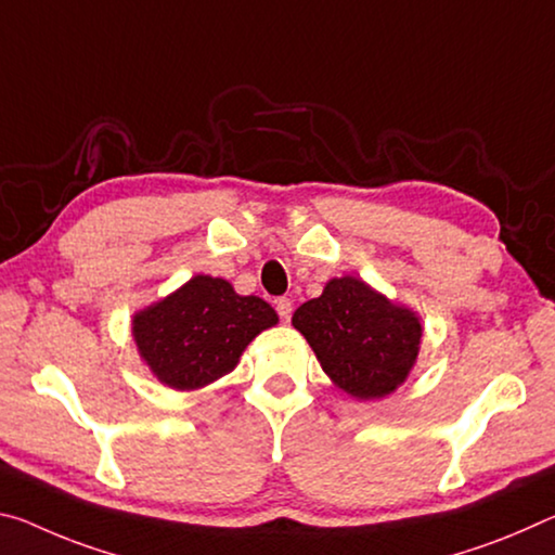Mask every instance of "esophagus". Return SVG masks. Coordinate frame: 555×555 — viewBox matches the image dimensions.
<instances>
[{
    "label": "esophagus",
    "mask_w": 555,
    "mask_h": 555,
    "mask_svg": "<svg viewBox=\"0 0 555 555\" xmlns=\"http://www.w3.org/2000/svg\"><path fill=\"white\" fill-rule=\"evenodd\" d=\"M276 311H279V315H281V321H292L294 304L288 301V298H279V301H276Z\"/></svg>",
    "instance_id": "obj_1"
}]
</instances>
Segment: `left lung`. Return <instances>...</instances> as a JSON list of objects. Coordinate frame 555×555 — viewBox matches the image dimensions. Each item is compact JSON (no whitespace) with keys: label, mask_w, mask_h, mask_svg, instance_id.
Here are the masks:
<instances>
[{"label":"left lung","mask_w":555,"mask_h":555,"mask_svg":"<svg viewBox=\"0 0 555 555\" xmlns=\"http://www.w3.org/2000/svg\"><path fill=\"white\" fill-rule=\"evenodd\" d=\"M294 328L331 383L360 402L388 398L415 371L422 319L356 276H336L301 304Z\"/></svg>","instance_id":"8db88e82"}]
</instances>
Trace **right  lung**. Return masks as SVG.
I'll list each match as a JSON object with an SVG mask.
<instances>
[{
	"mask_svg": "<svg viewBox=\"0 0 555 555\" xmlns=\"http://www.w3.org/2000/svg\"><path fill=\"white\" fill-rule=\"evenodd\" d=\"M276 323L263 298L236 294L227 279L195 274L135 311L130 331L155 380L192 392L232 373L244 348Z\"/></svg>",
	"mask_w": 555,
	"mask_h": 555,
	"instance_id": "1",
	"label": "right lung"
}]
</instances>
